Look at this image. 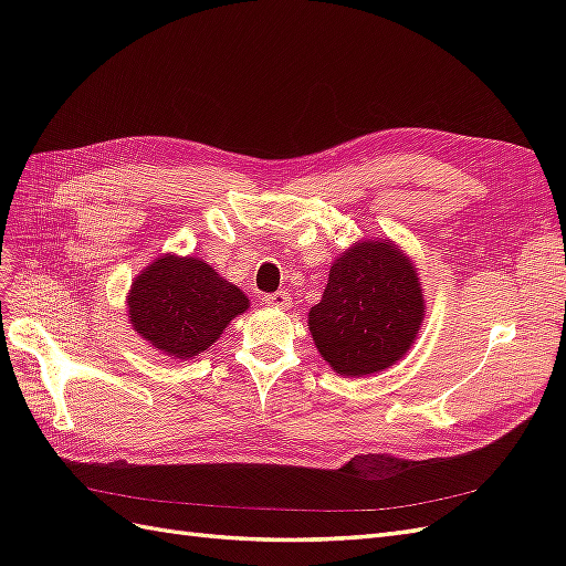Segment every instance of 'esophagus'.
I'll list each match as a JSON object with an SVG mask.
<instances>
[{"label": "esophagus", "instance_id": "1", "mask_svg": "<svg viewBox=\"0 0 566 566\" xmlns=\"http://www.w3.org/2000/svg\"><path fill=\"white\" fill-rule=\"evenodd\" d=\"M290 302H293V297H290V293H285V290H279V293L264 295V304L276 306V310H285V306H287Z\"/></svg>", "mask_w": 566, "mask_h": 566}]
</instances>
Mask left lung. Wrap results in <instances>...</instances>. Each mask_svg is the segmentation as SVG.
Returning a JSON list of instances; mask_svg holds the SVG:
<instances>
[{
	"instance_id": "8db88e82",
	"label": "left lung",
	"mask_w": 566,
	"mask_h": 566,
	"mask_svg": "<svg viewBox=\"0 0 566 566\" xmlns=\"http://www.w3.org/2000/svg\"><path fill=\"white\" fill-rule=\"evenodd\" d=\"M424 321L413 262L391 241H361L342 252L310 312L323 361L349 378L380 373L413 347Z\"/></svg>"
}]
</instances>
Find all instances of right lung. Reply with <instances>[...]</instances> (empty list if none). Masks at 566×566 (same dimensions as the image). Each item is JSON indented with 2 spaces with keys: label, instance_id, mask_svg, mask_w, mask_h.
<instances>
[{
  "label": "right lung",
  "instance_id": "1",
  "mask_svg": "<svg viewBox=\"0 0 566 566\" xmlns=\"http://www.w3.org/2000/svg\"><path fill=\"white\" fill-rule=\"evenodd\" d=\"M250 300L198 256L163 254L134 279L127 295L132 328L167 356L210 349Z\"/></svg>",
  "mask_w": 566,
  "mask_h": 566
}]
</instances>
